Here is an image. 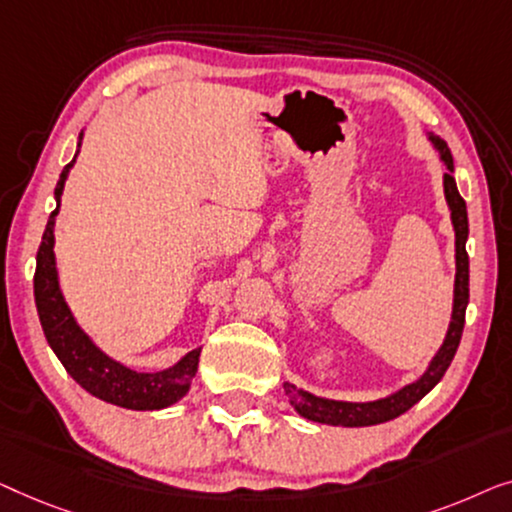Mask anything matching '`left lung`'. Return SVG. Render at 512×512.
<instances>
[{
	"mask_svg": "<svg viewBox=\"0 0 512 512\" xmlns=\"http://www.w3.org/2000/svg\"><path fill=\"white\" fill-rule=\"evenodd\" d=\"M431 143L441 150V160L445 162L443 187H445V199L452 211V225H455V248H457V276H455V306H452V320L448 336L438 350V355L431 359L429 369L424 371V376L415 383H410L399 390L392 397L369 401V403H350V401H331L315 397L311 392L299 390L290 383H285V394L290 397V403L301 417L313 422L331 424V427H371V424L390 422L394 417L406 413L408 408H413L424 394L434 390L438 380L445 376L455 352L462 341L464 320H466V304H469V255H466V239H469V215H466V201L457 190L455 176V164H452V155L448 143L438 136H429Z\"/></svg>",
	"mask_w": 512,
	"mask_h": 512,
	"instance_id": "1",
	"label": "left lung"
}]
</instances>
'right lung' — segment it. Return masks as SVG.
<instances>
[{
    "mask_svg": "<svg viewBox=\"0 0 512 512\" xmlns=\"http://www.w3.org/2000/svg\"><path fill=\"white\" fill-rule=\"evenodd\" d=\"M81 146V143H78ZM76 157L71 160L60 174V181L55 187L57 208L50 213L46 232H43L39 253H37V271H34V301H37L39 320L46 334V341L60 359L64 369L85 392L92 397L102 399L113 406L132 408V410H160L167 408L185 397L190 390V383L199 366V348L187 352V355L160 373H139L127 369L115 359L106 357L83 329L76 325L69 306L64 304V297L57 283L55 269V215L60 211V197L67 181L69 169L74 167Z\"/></svg>",
    "mask_w": 512,
    "mask_h": 512,
    "instance_id": "right-lung-1",
    "label": "right lung"
}]
</instances>
